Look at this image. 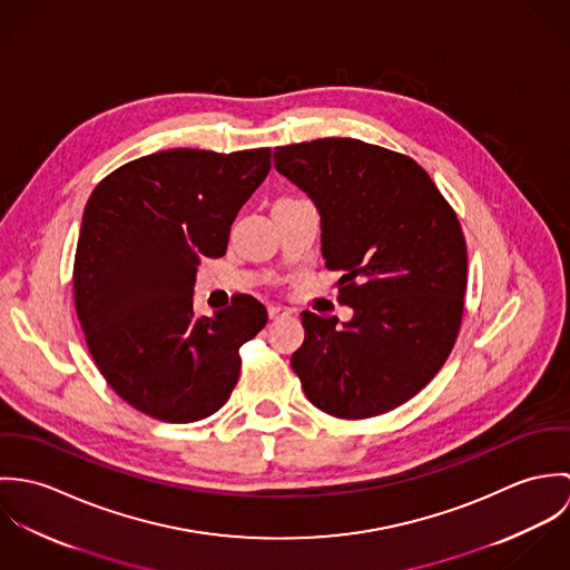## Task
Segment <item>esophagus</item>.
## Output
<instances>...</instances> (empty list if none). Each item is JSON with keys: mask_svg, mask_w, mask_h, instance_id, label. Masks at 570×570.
<instances>
[{"mask_svg": "<svg viewBox=\"0 0 570 570\" xmlns=\"http://www.w3.org/2000/svg\"><path fill=\"white\" fill-rule=\"evenodd\" d=\"M267 316H269V321H283V318H289L292 312L287 307H281V305H269Z\"/></svg>", "mask_w": 570, "mask_h": 570, "instance_id": "obj_1", "label": "esophagus"}]
</instances>
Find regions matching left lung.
Returning <instances> with one entry per match:
<instances>
[{
  "label": "left lung",
  "mask_w": 570,
  "mask_h": 570,
  "mask_svg": "<svg viewBox=\"0 0 570 570\" xmlns=\"http://www.w3.org/2000/svg\"><path fill=\"white\" fill-rule=\"evenodd\" d=\"M274 168L318 208L323 258L353 309L348 323L301 314L292 368L307 400L340 419L402 406L459 335L468 247L456 213L414 160L353 138L276 147Z\"/></svg>",
  "instance_id": "8db88e82"
}]
</instances>
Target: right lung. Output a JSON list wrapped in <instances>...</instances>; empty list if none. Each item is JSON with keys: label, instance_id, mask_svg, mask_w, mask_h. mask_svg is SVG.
I'll list each match as a JSON object with an SVG mask.
<instances>
[{"label": "right lung", "instance_id": "right-lung-1", "mask_svg": "<svg viewBox=\"0 0 570 570\" xmlns=\"http://www.w3.org/2000/svg\"><path fill=\"white\" fill-rule=\"evenodd\" d=\"M269 173V149H168L107 175L89 195L75 256V305L107 384L140 412L190 423L224 406L239 348L265 307L237 294L197 316L202 256L226 254L230 226Z\"/></svg>", "mask_w": 570, "mask_h": 570}]
</instances>
